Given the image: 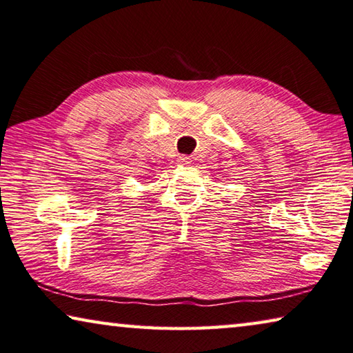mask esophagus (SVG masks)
<instances>
[{
  "label": "esophagus",
  "instance_id": "esophagus-1",
  "mask_svg": "<svg viewBox=\"0 0 353 353\" xmlns=\"http://www.w3.org/2000/svg\"><path fill=\"white\" fill-rule=\"evenodd\" d=\"M178 164L180 165H189L190 164V158L189 156H180V158H178Z\"/></svg>",
  "mask_w": 353,
  "mask_h": 353
}]
</instances>
